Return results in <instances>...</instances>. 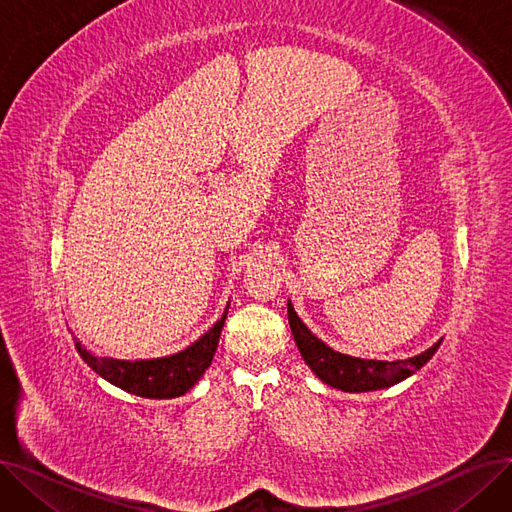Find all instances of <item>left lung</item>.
Returning <instances> with one entry per match:
<instances>
[{"mask_svg": "<svg viewBox=\"0 0 512 512\" xmlns=\"http://www.w3.org/2000/svg\"><path fill=\"white\" fill-rule=\"evenodd\" d=\"M288 324L299 346V353L317 378L342 392H371L390 388L402 380H407L417 369H421L434 357L442 340H438L425 353L405 359V361H375L342 355L330 348L324 340H319L294 311L288 301Z\"/></svg>", "mask_w": 512, "mask_h": 512, "instance_id": "obj_1", "label": "left lung"}]
</instances>
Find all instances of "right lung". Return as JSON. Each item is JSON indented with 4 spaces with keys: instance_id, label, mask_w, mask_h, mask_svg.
<instances>
[{
    "instance_id": "right-lung-1",
    "label": "right lung",
    "mask_w": 512,
    "mask_h": 512,
    "mask_svg": "<svg viewBox=\"0 0 512 512\" xmlns=\"http://www.w3.org/2000/svg\"><path fill=\"white\" fill-rule=\"evenodd\" d=\"M228 307L224 315L215 321L213 328L205 332L197 342L186 346L184 351L147 359V361H120L110 357H95L91 351L74 338V346L83 361L99 373L103 380L122 388L128 394L143 396V398H176L191 390L211 365V359L218 348L220 334L228 315Z\"/></svg>"
}]
</instances>
